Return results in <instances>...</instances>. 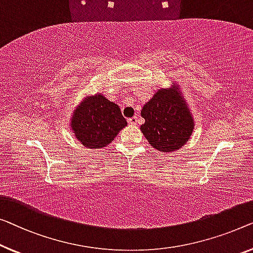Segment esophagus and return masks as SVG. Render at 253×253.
Instances as JSON below:
<instances>
[{
  "label": "esophagus",
  "mask_w": 253,
  "mask_h": 253,
  "mask_svg": "<svg viewBox=\"0 0 253 253\" xmlns=\"http://www.w3.org/2000/svg\"><path fill=\"white\" fill-rule=\"evenodd\" d=\"M128 123H129V125H136L137 124V117H131V118L128 119Z\"/></svg>",
  "instance_id": "34e87169"
}]
</instances>
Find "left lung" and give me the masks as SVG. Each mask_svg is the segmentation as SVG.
Listing matches in <instances>:
<instances>
[{
	"instance_id": "1",
	"label": "left lung",
	"mask_w": 253,
	"mask_h": 253,
	"mask_svg": "<svg viewBox=\"0 0 253 253\" xmlns=\"http://www.w3.org/2000/svg\"><path fill=\"white\" fill-rule=\"evenodd\" d=\"M145 123L141 131L154 149L174 152L186 144L194 130V119L177 83L158 89L141 111Z\"/></svg>"
}]
</instances>
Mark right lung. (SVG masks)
I'll return each instance as SVG.
<instances>
[{"label": "right lung", "mask_w": 253, "mask_h": 253, "mask_svg": "<svg viewBox=\"0 0 253 253\" xmlns=\"http://www.w3.org/2000/svg\"><path fill=\"white\" fill-rule=\"evenodd\" d=\"M127 126L118 104L102 93L86 96L70 117L69 128L86 149H102Z\"/></svg>", "instance_id": "1"}]
</instances>
